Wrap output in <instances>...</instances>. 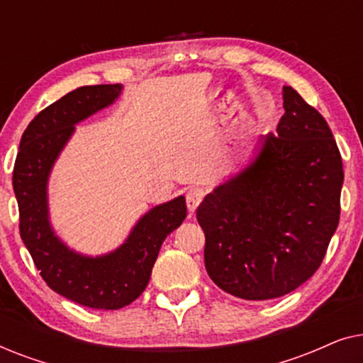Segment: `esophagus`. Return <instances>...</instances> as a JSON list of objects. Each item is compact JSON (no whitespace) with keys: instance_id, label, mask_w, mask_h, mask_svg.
<instances>
[{"instance_id":"esophagus-1","label":"esophagus","mask_w":363,"mask_h":363,"mask_svg":"<svg viewBox=\"0 0 363 363\" xmlns=\"http://www.w3.org/2000/svg\"><path fill=\"white\" fill-rule=\"evenodd\" d=\"M203 198H205V190H203L201 186H191L190 190L186 193V206H188V211L195 213V210L198 208V205L203 201Z\"/></svg>"}]
</instances>
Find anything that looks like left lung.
Returning a JSON list of instances; mask_svg holds the SVG:
<instances>
[{"label": "left lung", "instance_id": "1", "mask_svg": "<svg viewBox=\"0 0 363 363\" xmlns=\"http://www.w3.org/2000/svg\"><path fill=\"white\" fill-rule=\"evenodd\" d=\"M276 135L196 210L205 267L228 294L266 301L297 289L319 269L340 216V152L325 118L291 86Z\"/></svg>", "mask_w": 363, "mask_h": 363}]
</instances>
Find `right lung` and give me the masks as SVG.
<instances>
[{
    "instance_id": "obj_1",
    "label": "right lung",
    "mask_w": 363,
    "mask_h": 363,
    "mask_svg": "<svg viewBox=\"0 0 363 363\" xmlns=\"http://www.w3.org/2000/svg\"><path fill=\"white\" fill-rule=\"evenodd\" d=\"M122 89L84 86L39 112L23 133L13 172L19 233L43 279L66 299L104 311L125 307L145 291L162 242L186 218L185 196L153 206L117 250L101 256L71 250L52 230L48 183L54 163L77 123L112 106Z\"/></svg>"
}]
</instances>
